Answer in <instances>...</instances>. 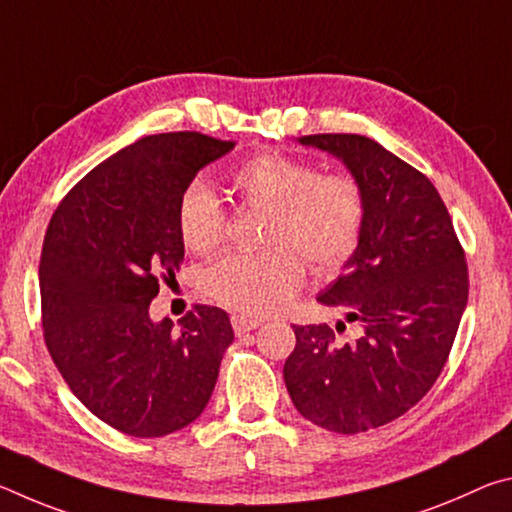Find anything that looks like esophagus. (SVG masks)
Returning <instances> with one entry per match:
<instances>
[{"label":"esophagus","mask_w":512,"mask_h":512,"mask_svg":"<svg viewBox=\"0 0 512 512\" xmlns=\"http://www.w3.org/2000/svg\"><path fill=\"white\" fill-rule=\"evenodd\" d=\"M230 320H232V327H235L237 336L246 334V332H250V329H257L259 325H262V320L250 318V316H241V314H235Z\"/></svg>","instance_id":"obj_1"}]
</instances>
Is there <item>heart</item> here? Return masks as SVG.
I'll return each instance as SVG.
<instances>
[{
  "label": "heart",
  "mask_w": 512,
  "mask_h": 512,
  "mask_svg": "<svg viewBox=\"0 0 512 512\" xmlns=\"http://www.w3.org/2000/svg\"><path fill=\"white\" fill-rule=\"evenodd\" d=\"M241 203L266 210L257 253H232L205 271V293L248 316L282 309L305 280V262L320 273L350 262L366 230L368 203L350 173H318L287 153H259L230 171ZM228 219L210 189L192 185L178 203V232L187 250L212 255L225 241Z\"/></svg>",
  "instance_id": "1"
}]
</instances>
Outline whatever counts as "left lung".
Wrapping results in <instances>:
<instances>
[{"mask_svg":"<svg viewBox=\"0 0 512 512\" xmlns=\"http://www.w3.org/2000/svg\"><path fill=\"white\" fill-rule=\"evenodd\" d=\"M343 160L366 194L357 253L318 302L348 311L363 334L341 343L329 325H293L284 363L291 402L309 422L361 433L400 418L445 368L467 305V262L431 180L375 140L350 133L298 140Z\"/></svg>","mask_w":512,"mask_h":512,"instance_id":"1","label":"left lung"}]
</instances>
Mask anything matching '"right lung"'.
<instances>
[{
	"label": "right lung",
	"mask_w": 512,
	"mask_h": 512,
	"mask_svg": "<svg viewBox=\"0 0 512 512\" xmlns=\"http://www.w3.org/2000/svg\"><path fill=\"white\" fill-rule=\"evenodd\" d=\"M235 142L149 135L94 167L51 216L40 255L47 350L72 393L112 429L160 438L210 402L235 339L219 307L194 305L173 329L151 300L185 257L178 203Z\"/></svg>",
	"instance_id": "add662e5"
}]
</instances>
